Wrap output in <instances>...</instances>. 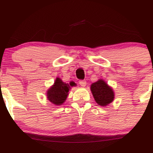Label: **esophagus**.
I'll return each mask as SVG.
<instances>
[{"mask_svg":"<svg viewBox=\"0 0 153 153\" xmlns=\"http://www.w3.org/2000/svg\"><path fill=\"white\" fill-rule=\"evenodd\" d=\"M79 83H80V85H81L82 87H85V85H86V81H85V80H80V81H79Z\"/></svg>","mask_w":153,"mask_h":153,"instance_id":"1","label":"esophagus"}]
</instances>
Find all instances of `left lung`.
Returning <instances> with one entry per match:
<instances>
[{"label":"left lung","mask_w":153,"mask_h":153,"mask_svg":"<svg viewBox=\"0 0 153 153\" xmlns=\"http://www.w3.org/2000/svg\"><path fill=\"white\" fill-rule=\"evenodd\" d=\"M91 91L95 101L99 106H106L114 99L113 89L102 79L91 84Z\"/></svg>","instance_id":"left-lung-1"}]
</instances>
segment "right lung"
I'll return each instance as SVG.
<instances>
[{"mask_svg": "<svg viewBox=\"0 0 153 153\" xmlns=\"http://www.w3.org/2000/svg\"><path fill=\"white\" fill-rule=\"evenodd\" d=\"M75 83L71 81L70 84L62 82L59 78H56L54 85L50 88L47 93V99L54 105L59 106L65 101L71 87L75 86Z\"/></svg>", "mask_w": 153, "mask_h": 153, "instance_id": "obj_1", "label": "right lung"}]
</instances>
